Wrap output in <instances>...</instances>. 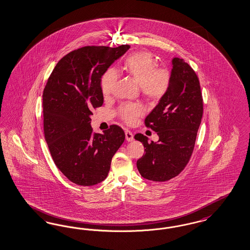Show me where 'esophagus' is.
Returning <instances> with one entry per match:
<instances>
[{"instance_id":"1","label":"esophagus","mask_w":250,"mask_h":250,"mask_svg":"<svg viewBox=\"0 0 250 250\" xmlns=\"http://www.w3.org/2000/svg\"><path fill=\"white\" fill-rule=\"evenodd\" d=\"M125 140H127V141L131 142V141L134 140V136H133V133L131 131L125 130Z\"/></svg>"}]
</instances>
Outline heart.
<instances>
[{"instance_id":"b5f03b06","label":"heart","mask_w":250,"mask_h":250,"mask_svg":"<svg viewBox=\"0 0 250 250\" xmlns=\"http://www.w3.org/2000/svg\"><path fill=\"white\" fill-rule=\"evenodd\" d=\"M124 69L140 83L142 94L148 99L159 100L167 94L171 83V73L167 69H157V64L152 55L148 52H137L126 59ZM118 78L113 69L105 71L101 78V92L104 96L111 93ZM144 113V108L138 103L122 105L120 115L126 123Z\"/></svg>"}]
</instances>
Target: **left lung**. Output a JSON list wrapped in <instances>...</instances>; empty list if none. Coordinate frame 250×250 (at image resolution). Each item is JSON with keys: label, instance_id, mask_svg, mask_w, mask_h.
Here are the masks:
<instances>
[{"label": "left lung", "instance_id": "8db88e82", "mask_svg": "<svg viewBox=\"0 0 250 250\" xmlns=\"http://www.w3.org/2000/svg\"><path fill=\"white\" fill-rule=\"evenodd\" d=\"M202 116L198 77L188 63L174 58L169 89L145 119V125L157 132L159 140L150 143L142 134L135 136L145 148V154L137 161L144 179L167 181L184 169L194 148Z\"/></svg>", "mask_w": 250, "mask_h": 250}]
</instances>
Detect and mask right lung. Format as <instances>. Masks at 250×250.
<instances>
[{"instance_id": "1", "label": "right lung", "mask_w": 250, "mask_h": 250, "mask_svg": "<svg viewBox=\"0 0 250 250\" xmlns=\"http://www.w3.org/2000/svg\"><path fill=\"white\" fill-rule=\"evenodd\" d=\"M129 48L123 44L72 51L58 62L43 89V132L51 156L77 185L105 180L112 156L125 141L124 130L115 125L103 134L93 133L91 115L103 104L102 75Z\"/></svg>"}]
</instances>
